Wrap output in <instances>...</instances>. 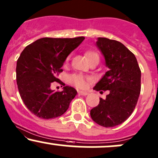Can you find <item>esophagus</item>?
Returning <instances> with one entry per match:
<instances>
[{
  "instance_id": "1",
  "label": "esophagus",
  "mask_w": 158,
  "mask_h": 158,
  "mask_svg": "<svg viewBox=\"0 0 158 158\" xmlns=\"http://www.w3.org/2000/svg\"><path fill=\"white\" fill-rule=\"evenodd\" d=\"M78 93H79V94H81V95H84V96L87 95V94H89V92H83V91H79Z\"/></svg>"
}]
</instances>
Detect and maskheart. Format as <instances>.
<instances>
[{"label": "heart", "mask_w": 158, "mask_h": 158, "mask_svg": "<svg viewBox=\"0 0 158 158\" xmlns=\"http://www.w3.org/2000/svg\"><path fill=\"white\" fill-rule=\"evenodd\" d=\"M86 56L89 58L90 62L94 59H96V58H98L99 59L98 54L96 52H94V51H88L86 53ZM69 60V57H68L66 58V61H68ZM89 79H90V78L86 77V76H83V75L75 74L71 77V82L76 87L79 88V89H85L87 87V82Z\"/></svg>", "instance_id": "heart-1"}]
</instances>
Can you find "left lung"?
<instances>
[{"instance_id": "left-lung-1", "label": "left lung", "mask_w": 158, "mask_h": 158, "mask_svg": "<svg viewBox=\"0 0 158 158\" xmlns=\"http://www.w3.org/2000/svg\"><path fill=\"white\" fill-rule=\"evenodd\" d=\"M96 45L105 59L109 70L94 87L109 90L106 99L90 111L91 117L104 127H114L129 118L141 92V70L133 54L116 40L98 38Z\"/></svg>"}]
</instances>
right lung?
Segmentation results:
<instances>
[{"mask_svg": "<svg viewBox=\"0 0 158 158\" xmlns=\"http://www.w3.org/2000/svg\"><path fill=\"white\" fill-rule=\"evenodd\" d=\"M85 39L42 38L25 48L16 63V82L28 109L41 119L63 115L77 94L76 89L57 78L67 56ZM54 81L64 85L62 92L50 89Z\"/></svg>", "mask_w": 158, "mask_h": 158, "instance_id": "add662e5", "label": "right lung"}]
</instances>
